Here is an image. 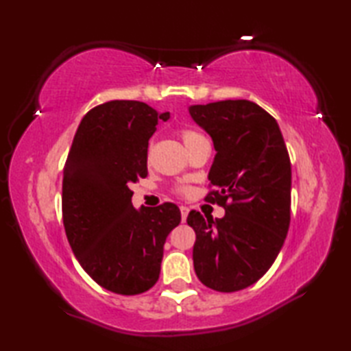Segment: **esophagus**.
Segmentation results:
<instances>
[{"label":"esophagus","mask_w":351,"mask_h":351,"mask_svg":"<svg viewBox=\"0 0 351 351\" xmlns=\"http://www.w3.org/2000/svg\"><path fill=\"white\" fill-rule=\"evenodd\" d=\"M180 209H181V219H182V223H186L187 215H189V209H187L186 206H181Z\"/></svg>","instance_id":"obj_1"}]
</instances>
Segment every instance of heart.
I'll return each instance as SVG.
<instances>
[{
    "label": "heart",
    "mask_w": 351,
    "mask_h": 351,
    "mask_svg": "<svg viewBox=\"0 0 351 351\" xmlns=\"http://www.w3.org/2000/svg\"><path fill=\"white\" fill-rule=\"evenodd\" d=\"M181 138H182V141H184V145H190L192 144V142H195V141H198L199 138H203V136H201L199 133H197V132H193V130H182L181 132Z\"/></svg>",
    "instance_id": "heart-1"
}]
</instances>
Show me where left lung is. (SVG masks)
<instances>
[{
	"label": "left lung",
	"instance_id": "obj_1",
	"mask_svg": "<svg viewBox=\"0 0 351 351\" xmlns=\"http://www.w3.org/2000/svg\"><path fill=\"white\" fill-rule=\"evenodd\" d=\"M210 136L213 187L206 197L224 207L223 218L192 210L193 268L219 293L245 289L266 274L285 243L291 219V162L278 123L251 100L189 106Z\"/></svg>",
	"mask_w": 351,
	"mask_h": 351
}]
</instances>
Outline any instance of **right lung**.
<instances>
[{"mask_svg":"<svg viewBox=\"0 0 351 351\" xmlns=\"http://www.w3.org/2000/svg\"><path fill=\"white\" fill-rule=\"evenodd\" d=\"M158 112L138 100H111L83 116L63 169L62 210L71 249L86 274L116 294L158 282L167 235L181 223L173 203L134 209L130 184L147 176Z\"/></svg>","mask_w":351,"mask_h":351,"instance_id":"right-lung-1","label":"right lung"}]
</instances>
